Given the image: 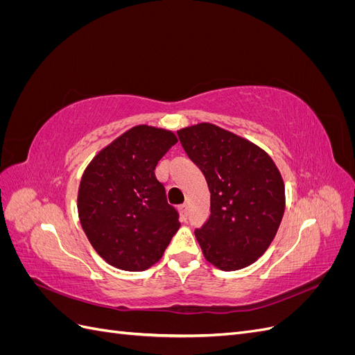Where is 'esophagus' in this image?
Segmentation results:
<instances>
[{
    "instance_id": "obj_1",
    "label": "esophagus",
    "mask_w": 355,
    "mask_h": 355,
    "mask_svg": "<svg viewBox=\"0 0 355 355\" xmlns=\"http://www.w3.org/2000/svg\"><path fill=\"white\" fill-rule=\"evenodd\" d=\"M179 211H180L182 219H187V216H188V204H182V206H179Z\"/></svg>"
}]
</instances>
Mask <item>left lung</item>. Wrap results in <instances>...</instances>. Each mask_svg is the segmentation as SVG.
Returning a JSON list of instances; mask_svg holds the SVG:
<instances>
[{"instance_id": "1", "label": "left lung", "mask_w": 355, "mask_h": 355, "mask_svg": "<svg viewBox=\"0 0 355 355\" xmlns=\"http://www.w3.org/2000/svg\"><path fill=\"white\" fill-rule=\"evenodd\" d=\"M210 189V218L196 231L206 261L237 271L268 250L286 209L280 170L261 146L211 123L178 130Z\"/></svg>"}]
</instances>
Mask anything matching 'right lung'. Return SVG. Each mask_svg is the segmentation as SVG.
Instances as JSON below:
<instances>
[{
	"mask_svg": "<svg viewBox=\"0 0 355 355\" xmlns=\"http://www.w3.org/2000/svg\"><path fill=\"white\" fill-rule=\"evenodd\" d=\"M178 142L161 127L128 128L94 155L78 188V218L93 249L123 271H145L164 254L180 228L158 161Z\"/></svg>",
	"mask_w": 355,
	"mask_h": 355,
	"instance_id": "right-lung-1",
	"label": "right lung"
}]
</instances>
